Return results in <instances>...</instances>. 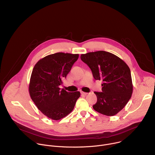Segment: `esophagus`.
<instances>
[{
    "instance_id": "obj_1",
    "label": "esophagus",
    "mask_w": 155,
    "mask_h": 155,
    "mask_svg": "<svg viewBox=\"0 0 155 155\" xmlns=\"http://www.w3.org/2000/svg\"><path fill=\"white\" fill-rule=\"evenodd\" d=\"M81 94H83V95H86V94H87V93H85V92H81Z\"/></svg>"
}]
</instances>
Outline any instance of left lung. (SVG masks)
Here are the masks:
<instances>
[{"label":"left lung","mask_w":155,"mask_h":155,"mask_svg":"<svg viewBox=\"0 0 155 155\" xmlns=\"http://www.w3.org/2000/svg\"><path fill=\"white\" fill-rule=\"evenodd\" d=\"M80 58L91 69L95 80H102V92H94L96 112L107 115H117L131 97L132 85L130 71L126 63L117 56L105 51L81 54Z\"/></svg>","instance_id":"1"}]
</instances>
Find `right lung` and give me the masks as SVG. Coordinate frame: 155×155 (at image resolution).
<instances>
[{
    "label": "right lung",
    "instance_id": "1",
    "mask_svg": "<svg viewBox=\"0 0 155 155\" xmlns=\"http://www.w3.org/2000/svg\"><path fill=\"white\" fill-rule=\"evenodd\" d=\"M78 56L56 53L40 59L34 67L29 85L31 98L40 111L51 120L68 115L80 96L79 91L69 93L59 87Z\"/></svg>",
    "mask_w": 155,
    "mask_h": 155
}]
</instances>
